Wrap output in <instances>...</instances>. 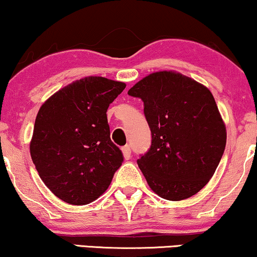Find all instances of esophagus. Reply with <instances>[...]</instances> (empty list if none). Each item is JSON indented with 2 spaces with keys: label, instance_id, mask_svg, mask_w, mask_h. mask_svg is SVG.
Returning <instances> with one entry per match:
<instances>
[{
  "label": "esophagus",
  "instance_id": "esophagus-1",
  "mask_svg": "<svg viewBox=\"0 0 257 257\" xmlns=\"http://www.w3.org/2000/svg\"><path fill=\"white\" fill-rule=\"evenodd\" d=\"M121 152H122V157H124L125 160H128L130 158H131V147H130L128 145L122 147Z\"/></svg>",
  "mask_w": 257,
  "mask_h": 257
}]
</instances>
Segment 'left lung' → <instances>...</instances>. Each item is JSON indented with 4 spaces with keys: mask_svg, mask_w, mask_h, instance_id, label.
Listing matches in <instances>:
<instances>
[{
    "mask_svg": "<svg viewBox=\"0 0 257 257\" xmlns=\"http://www.w3.org/2000/svg\"><path fill=\"white\" fill-rule=\"evenodd\" d=\"M144 101L152 133L149 152L138 159L150 188L180 201L205 187L226 147L227 131L212 92L173 70L150 73L127 92Z\"/></svg>",
    "mask_w": 257,
    "mask_h": 257,
    "instance_id": "8db88e82",
    "label": "left lung"
}]
</instances>
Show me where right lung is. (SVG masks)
<instances>
[{"label":"right lung","mask_w":257,"mask_h":257,"mask_svg":"<svg viewBox=\"0 0 257 257\" xmlns=\"http://www.w3.org/2000/svg\"><path fill=\"white\" fill-rule=\"evenodd\" d=\"M125 87L105 77H84L40 107L30 156L42 181L66 203L94 201L120 167L122 154L111 142L106 111Z\"/></svg>","instance_id":"obj_1"}]
</instances>
